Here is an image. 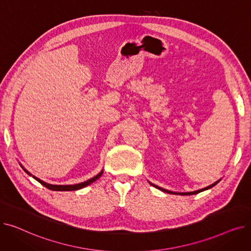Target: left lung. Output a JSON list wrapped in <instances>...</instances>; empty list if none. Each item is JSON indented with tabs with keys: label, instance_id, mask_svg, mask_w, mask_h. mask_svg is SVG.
Segmentation results:
<instances>
[{
	"label": "left lung",
	"instance_id": "left-lung-1",
	"mask_svg": "<svg viewBox=\"0 0 251 251\" xmlns=\"http://www.w3.org/2000/svg\"><path fill=\"white\" fill-rule=\"evenodd\" d=\"M220 181H221V179H220V180H218V181H216L215 183H213V184H212V185H209V186H207V187H205V188H202V189H200V190H195V191H191V192H174V191H170V190L164 189V188H162V187H159L157 185H154V184L151 183L150 181H149V183L151 184V186L155 187L156 189H160L161 191H164V192H167V193H170V194H177V195H193V194H197V193H200V192H201V191H204V190H207V189H209V188L214 187V186L216 185V184H218Z\"/></svg>",
	"mask_w": 251,
	"mask_h": 251
}]
</instances>
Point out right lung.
<instances>
[{"label":"right lung","mask_w":251,"mask_h":251,"mask_svg":"<svg viewBox=\"0 0 251 251\" xmlns=\"http://www.w3.org/2000/svg\"><path fill=\"white\" fill-rule=\"evenodd\" d=\"M20 166H21V168L25 171L26 173H27L29 176H32V178L35 179L37 182L41 183L42 185H44L45 187H47V188L50 189V190H54V191H74V190H78V189L84 188V187L90 185L91 183H94L95 181H97V180L102 175V173H103V170H101L100 172L98 175H96L95 177H92V178H90V179H88V180H86V181H84V182H81V183L73 184V185H52V184H49V183H47V182H45V181H43V180H41V179H38L37 177L33 176L32 174H30L27 170L24 169V167H23L21 164H20Z\"/></svg>","instance_id":"1"}]
</instances>
